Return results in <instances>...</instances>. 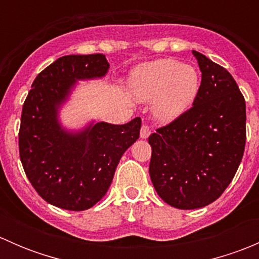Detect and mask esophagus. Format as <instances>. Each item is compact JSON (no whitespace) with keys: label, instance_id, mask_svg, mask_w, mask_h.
Instances as JSON below:
<instances>
[{"label":"esophagus","instance_id":"1","mask_svg":"<svg viewBox=\"0 0 259 259\" xmlns=\"http://www.w3.org/2000/svg\"><path fill=\"white\" fill-rule=\"evenodd\" d=\"M149 135H150V127L148 125H143L142 129H140V138L142 139H148Z\"/></svg>","mask_w":259,"mask_h":259}]
</instances>
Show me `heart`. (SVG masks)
<instances>
[{
    "label": "heart",
    "instance_id": "obj_1",
    "mask_svg": "<svg viewBox=\"0 0 259 259\" xmlns=\"http://www.w3.org/2000/svg\"><path fill=\"white\" fill-rule=\"evenodd\" d=\"M130 91L139 101H151L154 119L169 124L187 113L197 99L200 77L192 65L160 59L140 65L130 75Z\"/></svg>",
    "mask_w": 259,
    "mask_h": 259
}]
</instances>
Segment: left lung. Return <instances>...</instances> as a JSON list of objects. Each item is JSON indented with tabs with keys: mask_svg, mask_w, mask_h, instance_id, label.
Wrapping results in <instances>:
<instances>
[{
	"mask_svg": "<svg viewBox=\"0 0 259 259\" xmlns=\"http://www.w3.org/2000/svg\"><path fill=\"white\" fill-rule=\"evenodd\" d=\"M202 71L199 93L187 113L149 137L151 183L179 209L218 199L233 179L245 145V101L233 76L193 51Z\"/></svg>",
	"mask_w": 259,
	"mask_h": 259,
	"instance_id": "1",
	"label": "left lung"
}]
</instances>
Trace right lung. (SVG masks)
Here are the masks:
<instances>
[{
    "label": "right lung",
    "instance_id": "add662e5",
    "mask_svg": "<svg viewBox=\"0 0 259 259\" xmlns=\"http://www.w3.org/2000/svg\"><path fill=\"white\" fill-rule=\"evenodd\" d=\"M105 55H67L37 75L21 114L18 148L23 170L42 199L67 210H85L108 192L115 169L139 139L142 119L124 125L91 121L67 130L59 120L79 80L104 77Z\"/></svg>",
    "mask_w": 259,
    "mask_h": 259
}]
</instances>
